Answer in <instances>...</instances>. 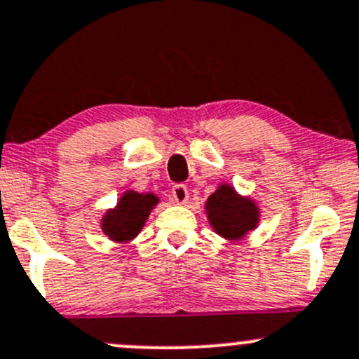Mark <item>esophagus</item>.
<instances>
[{
    "instance_id": "34e87169",
    "label": "esophagus",
    "mask_w": 359,
    "mask_h": 359,
    "mask_svg": "<svg viewBox=\"0 0 359 359\" xmlns=\"http://www.w3.org/2000/svg\"><path fill=\"white\" fill-rule=\"evenodd\" d=\"M172 196L175 203H179V205H186L187 199H189V191H187V187L184 186V184H177V186H173Z\"/></svg>"
}]
</instances>
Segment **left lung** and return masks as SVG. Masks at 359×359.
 Returning a JSON list of instances; mask_svg holds the SVG:
<instances>
[{
  "instance_id": "obj_1",
  "label": "left lung",
  "mask_w": 359,
  "mask_h": 359,
  "mask_svg": "<svg viewBox=\"0 0 359 359\" xmlns=\"http://www.w3.org/2000/svg\"><path fill=\"white\" fill-rule=\"evenodd\" d=\"M205 210L215 232L229 241L243 239L259 222V210L255 201L237 194L229 184L218 186L205 203Z\"/></svg>"
}]
</instances>
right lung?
Segmentation results:
<instances>
[{"mask_svg": "<svg viewBox=\"0 0 359 359\" xmlns=\"http://www.w3.org/2000/svg\"><path fill=\"white\" fill-rule=\"evenodd\" d=\"M158 196L153 192L126 191L113 210H108L101 220V229L115 243H129L148 220L151 210L158 205Z\"/></svg>", "mask_w": 359, "mask_h": 359, "instance_id": "add662e5", "label": "right lung"}]
</instances>
